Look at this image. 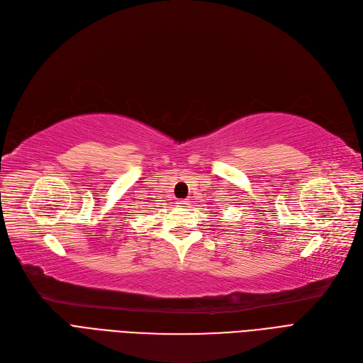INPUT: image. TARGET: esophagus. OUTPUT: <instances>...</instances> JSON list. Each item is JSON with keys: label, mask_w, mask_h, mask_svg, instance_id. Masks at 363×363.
Returning a JSON list of instances; mask_svg holds the SVG:
<instances>
[{"label": "esophagus", "mask_w": 363, "mask_h": 363, "mask_svg": "<svg viewBox=\"0 0 363 363\" xmlns=\"http://www.w3.org/2000/svg\"><path fill=\"white\" fill-rule=\"evenodd\" d=\"M177 203H179V206H186V205H189V201L180 199V201H177Z\"/></svg>", "instance_id": "1"}]
</instances>
